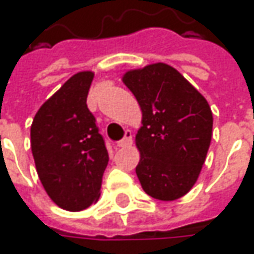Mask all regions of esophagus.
Listing matches in <instances>:
<instances>
[{
  "label": "esophagus",
  "instance_id": "1",
  "mask_svg": "<svg viewBox=\"0 0 254 254\" xmlns=\"http://www.w3.org/2000/svg\"><path fill=\"white\" fill-rule=\"evenodd\" d=\"M132 140H133V138H132V132H130V130H127L124 139H121V140L118 142V146H119V148H127V146H129V145L132 143Z\"/></svg>",
  "mask_w": 254,
  "mask_h": 254
}]
</instances>
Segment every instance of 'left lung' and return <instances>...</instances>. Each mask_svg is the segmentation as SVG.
<instances>
[{
    "instance_id": "1",
    "label": "left lung",
    "mask_w": 254,
    "mask_h": 254,
    "mask_svg": "<svg viewBox=\"0 0 254 254\" xmlns=\"http://www.w3.org/2000/svg\"><path fill=\"white\" fill-rule=\"evenodd\" d=\"M124 82L142 108L136 175L143 190L175 200L196 182L212 139L213 116L202 95L166 64L129 71Z\"/></svg>"
}]
</instances>
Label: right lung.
<instances>
[{
  "label": "right lung",
  "instance_id": "add662e5",
  "mask_svg": "<svg viewBox=\"0 0 254 254\" xmlns=\"http://www.w3.org/2000/svg\"><path fill=\"white\" fill-rule=\"evenodd\" d=\"M92 72L75 73L39 108L31 149L39 181L60 207L79 212L99 197L109 155L86 105Z\"/></svg>",
  "mask_w": 254,
  "mask_h": 254
}]
</instances>
